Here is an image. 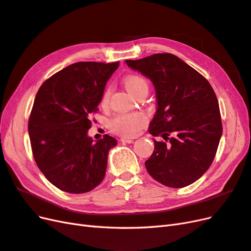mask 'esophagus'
Segmentation results:
<instances>
[{
  "label": "esophagus",
  "mask_w": 251,
  "mask_h": 251,
  "mask_svg": "<svg viewBox=\"0 0 251 251\" xmlns=\"http://www.w3.org/2000/svg\"><path fill=\"white\" fill-rule=\"evenodd\" d=\"M120 141L121 142H124V143H133V139H131V138H121L120 139Z\"/></svg>",
  "instance_id": "obj_1"
}]
</instances>
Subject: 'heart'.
Wrapping results in <instances>:
<instances>
[{
  "label": "heart",
  "instance_id": "obj_1",
  "mask_svg": "<svg viewBox=\"0 0 251 251\" xmlns=\"http://www.w3.org/2000/svg\"><path fill=\"white\" fill-rule=\"evenodd\" d=\"M124 83L126 89L133 95H135L140 88L148 87L146 79L137 76V75H130V76L126 77ZM109 96L110 89H105L101 98L102 104L108 102ZM147 116L141 112L118 114L111 121V128L119 135L126 136V137H132V136H135L147 125Z\"/></svg>",
  "mask_w": 251,
  "mask_h": 251
}]
</instances>
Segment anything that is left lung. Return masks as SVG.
Masks as SVG:
<instances>
[{
    "instance_id": "left-lung-1",
    "label": "left lung",
    "mask_w": 251,
    "mask_h": 251,
    "mask_svg": "<svg viewBox=\"0 0 251 251\" xmlns=\"http://www.w3.org/2000/svg\"><path fill=\"white\" fill-rule=\"evenodd\" d=\"M154 85L156 112L149 126L154 151L146 168L161 184L180 188L201 178L216 156L222 136L217 96L209 82L178 56L157 53L126 59Z\"/></svg>"
}]
</instances>
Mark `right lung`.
Returning a JSON list of instances; mask_svg holds the SVG:
<instances>
[{
  "mask_svg": "<svg viewBox=\"0 0 251 251\" xmlns=\"http://www.w3.org/2000/svg\"><path fill=\"white\" fill-rule=\"evenodd\" d=\"M119 63H75L45 81L37 92L28 132L34 160L60 191L83 194L103 180L109 151L117 144L105 135H88L91 114L100 103L107 81Z\"/></svg>",
  "mask_w": 251,
  "mask_h": 251,
  "instance_id": "add662e5",
  "label": "right lung"
}]
</instances>
